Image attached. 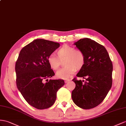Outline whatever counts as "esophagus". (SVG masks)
Masks as SVG:
<instances>
[{"label":"esophagus","instance_id":"esophagus-1","mask_svg":"<svg viewBox=\"0 0 126 126\" xmlns=\"http://www.w3.org/2000/svg\"><path fill=\"white\" fill-rule=\"evenodd\" d=\"M70 81V80H69V79H67V80H65V81H64V82H65V83H67V82H69Z\"/></svg>","mask_w":126,"mask_h":126}]
</instances>
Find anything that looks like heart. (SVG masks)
Segmentation results:
<instances>
[{
    "label": "heart",
    "mask_w": 126,
    "mask_h": 126,
    "mask_svg": "<svg viewBox=\"0 0 126 126\" xmlns=\"http://www.w3.org/2000/svg\"><path fill=\"white\" fill-rule=\"evenodd\" d=\"M57 56L51 54L47 58V62L51 69L56 70L59 68L61 61H64L65 67L57 71L56 76L58 78L66 79L75 73L76 69L80 70L84 65L85 55L82 51L71 46L64 45L56 51Z\"/></svg>",
    "instance_id": "1"
}]
</instances>
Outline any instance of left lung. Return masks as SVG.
Listing matches in <instances>:
<instances>
[{
  "instance_id": "left-lung-1",
  "label": "left lung",
  "mask_w": 126,
  "mask_h": 126,
  "mask_svg": "<svg viewBox=\"0 0 126 126\" xmlns=\"http://www.w3.org/2000/svg\"><path fill=\"white\" fill-rule=\"evenodd\" d=\"M74 45L85 55L84 65L77 76L86 81L82 83L84 80H72L76 87L72 98L80 108H94L101 104L111 88L112 63L105 48L91 39H81Z\"/></svg>"
}]
</instances>
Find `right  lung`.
<instances>
[{"mask_svg":"<svg viewBox=\"0 0 126 126\" xmlns=\"http://www.w3.org/2000/svg\"><path fill=\"white\" fill-rule=\"evenodd\" d=\"M60 45L43 39L34 40L22 48L16 62L17 87L25 101L37 109L52 106L57 92L64 85L62 79H47L55 75L48 63V56Z\"/></svg>","mask_w":126,"mask_h":126,"instance_id":"add662e5","label":"right lung"}]
</instances>
